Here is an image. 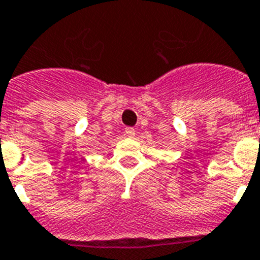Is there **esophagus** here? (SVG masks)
I'll return each instance as SVG.
<instances>
[{
    "mask_svg": "<svg viewBox=\"0 0 260 260\" xmlns=\"http://www.w3.org/2000/svg\"><path fill=\"white\" fill-rule=\"evenodd\" d=\"M136 135V131H135V128H125V136H135Z\"/></svg>",
    "mask_w": 260,
    "mask_h": 260,
    "instance_id": "34e87169",
    "label": "esophagus"
}]
</instances>
